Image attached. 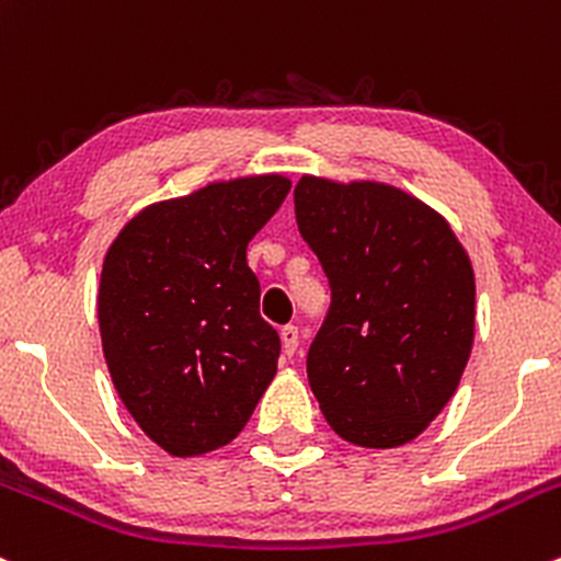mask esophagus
<instances>
[{"label": "esophagus", "mask_w": 561, "mask_h": 561, "mask_svg": "<svg viewBox=\"0 0 561 561\" xmlns=\"http://www.w3.org/2000/svg\"><path fill=\"white\" fill-rule=\"evenodd\" d=\"M282 339V355L293 357L298 352V328L296 325H285L279 330Z\"/></svg>", "instance_id": "esophagus-1"}]
</instances>
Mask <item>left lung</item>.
I'll list each match as a JSON object with an SVG mask.
<instances>
[{"label":"left lung","instance_id":"left-lung-1","mask_svg":"<svg viewBox=\"0 0 561 561\" xmlns=\"http://www.w3.org/2000/svg\"><path fill=\"white\" fill-rule=\"evenodd\" d=\"M296 220L330 282L306 374L335 433L394 449L457 392L473 350L476 276L449 220L376 180L304 174Z\"/></svg>","mask_w":561,"mask_h":561}]
</instances>
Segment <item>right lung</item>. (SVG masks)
Segmentation results:
<instances>
[{
  "mask_svg": "<svg viewBox=\"0 0 561 561\" xmlns=\"http://www.w3.org/2000/svg\"><path fill=\"white\" fill-rule=\"evenodd\" d=\"M290 185L250 174L156 202L104 255L96 311L112 385L172 457L231 444L274 381L279 335L257 311L247 244Z\"/></svg>",
  "mask_w": 561,
  "mask_h": 561,
  "instance_id": "add662e5",
  "label": "right lung"
}]
</instances>
